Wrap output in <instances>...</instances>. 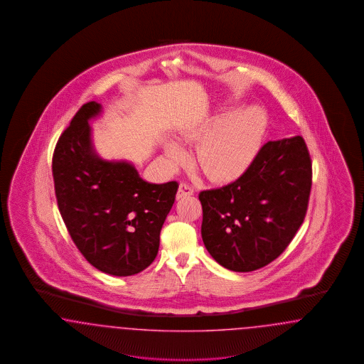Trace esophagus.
Masks as SVG:
<instances>
[{"label": "esophagus", "mask_w": 364, "mask_h": 364, "mask_svg": "<svg viewBox=\"0 0 364 364\" xmlns=\"http://www.w3.org/2000/svg\"><path fill=\"white\" fill-rule=\"evenodd\" d=\"M191 195H193V189L191 188L188 184H184V183H181V184L178 186V189H177V195H176V199H177V200H180V199H184V198L191 196Z\"/></svg>", "instance_id": "34e87169"}]
</instances>
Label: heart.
Returning <instances> with one entry per match:
<instances>
[{"mask_svg":"<svg viewBox=\"0 0 364 364\" xmlns=\"http://www.w3.org/2000/svg\"><path fill=\"white\" fill-rule=\"evenodd\" d=\"M267 132V117L257 107L240 111L230 108L217 115L193 120L177 135L184 144L199 141L195 161L204 175L215 183H232L253 164ZM166 164L176 168L187 160V151L173 139L162 141Z\"/></svg>","mask_w":364,"mask_h":364,"instance_id":"heart-1","label":"heart"}]
</instances>
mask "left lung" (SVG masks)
Returning <instances> with one entry per match:
<instances>
[{"label":"left lung","instance_id":"8db88e82","mask_svg":"<svg viewBox=\"0 0 364 364\" xmlns=\"http://www.w3.org/2000/svg\"><path fill=\"white\" fill-rule=\"evenodd\" d=\"M310 188L311 161L304 138L267 142L240 178L200 192L204 247L234 272L265 267L301 228Z\"/></svg>","mask_w":364,"mask_h":364}]
</instances>
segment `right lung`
<instances>
[{
    "instance_id": "1",
    "label": "right lung",
    "mask_w": 364,
    "mask_h": 364,
    "mask_svg": "<svg viewBox=\"0 0 364 364\" xmlns=\"http://www.w3.org/2000/svg\"><path fill=\"white\" fill-rule=\"evenodd\" d=\"M102 114V104H84L60 135L54 187L59 213L82 256L104 274L131 277L154 262L178 186L149 183L130 161L100 157L89 122Z\"/></svg>"
}]
</instances>
